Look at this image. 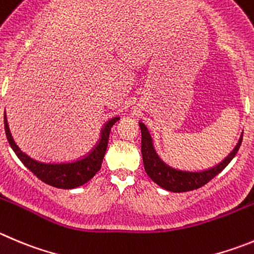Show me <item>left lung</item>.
I'll return each mask as SVG.
<instances>
[{
    "label": "left lung",
    "mask_w": 254,
    "mask_h": 254,
    "mask_svg": "<svg viewBox=\"0 0 254 254\" xmlns=\"http://www.w3.org/2000/svg\"><path fill=\"white\" fill-rule=\"evenodd\" d=\"M139 125H140L141 130V155H143L144 168H145L146 174L150 177L154 183L167 189V190L174 191V193L194 190V189L200 188L209 181H212L213 178L219 174L236 156L237 151L242 144V139H243V132H242L236 148L231 151V154L223 162L219 163L215 167L207 170H200V172H187V170L175 169V168L169 167L167 163L163 162L154 149L153 140H151V136L148 131V127L144 125V123H139Z\"/></svg>",
    "instance_id": "left-lung-1"
}]
</instances>
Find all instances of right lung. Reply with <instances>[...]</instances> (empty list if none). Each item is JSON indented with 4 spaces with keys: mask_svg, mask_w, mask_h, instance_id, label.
<instances>
[{
    "mask_svg": "<svg viewBox=\"0 0 254 254\" xmlns=\"http://www.w3.org/2000/svg\"><path fill=\"white\" fill-rule=\"evenodd\" d=\"M119 119V116H116V118L109 120L104 125L103 130H101L100 140L94 146V149L87 155L82 156L81 159L73 160L70 163H42L32 159L27 154L23 153L11 135L8 124H7L6 113H4V131H6L7 140L16 155L18 156V159L23 163L27 169L34 173L40 181L49 186L55 187V188L72 189L87 183L100 170L101 163H103L104 155H105L106 148H108L111 127Z\"/></svg>",
    "mask_w": 254,
    "mask_h": 254,
    "instance_id": "obj_1",
    "label": "right lung"
}]
</instances>
